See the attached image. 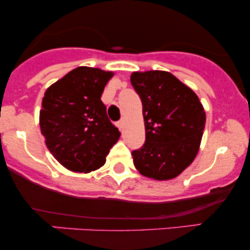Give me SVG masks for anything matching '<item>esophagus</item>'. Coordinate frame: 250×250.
<instances>
[{"mask_svg":"<svg viewBox=\"0 0 250 250\" xmlns=\"http://www.w3.org/2000/svg\"><path fill=\"white\" fill-rule=\"evenodd\" d=\"M123 125H125V121H123V120H120V121L116 122V127L119 128L120 130H121V129L123 128Z\"/></svg>","mask_w":250,"mask_h":250,"instance_id":"1","label":"esophagus"}]
</instances>
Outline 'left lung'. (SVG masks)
Listing matches in <instances>:
<instances>
[{
    "mask_svg": "<svg viewBox=\"0 0 250 250\" xmlns=\"http://www.w3.org/2000/svg\"><path fill=\"white\" fill-rule=\"evenodd\" d=\"M142 102L146 141L133 150L134 166L154 180L176 177L199 151L206 113L196 94L170 73L151 70L130 77Z\"/></svg>",
    "mask_w": 250,
    "mask_h": 250,
    "instance_id": "obj_1",
    "label": "left lung"
}]
</instances>
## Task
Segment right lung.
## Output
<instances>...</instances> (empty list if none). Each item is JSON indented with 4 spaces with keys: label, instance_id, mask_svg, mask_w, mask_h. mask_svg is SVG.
Here are the masks:
<instances>
[{
    "label": "right lung",
    "instance_id": "right-lung-1",
    "mask_svg": "<svg viewBox=\"0 0 250 250\" xmlns=\"http://www.w3.org/2000/svg\"><path fill=\"white\" fill-rule=\"evenodd\" d=\"M110 71L79 67L45 91L40 127L53 156L65 168L89 173L102 167L120 131L101 101Z\"/></svg>",
    "mask_w": 250,
    "mask_h": 250
}]
</instances>
